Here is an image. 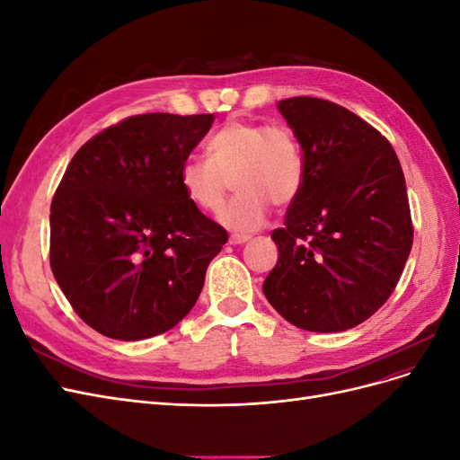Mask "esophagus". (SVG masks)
Returning a JSON list of instances; mask_svg holds the SVG:
<instances>
[{"mask_svg": "<svg viewBox=\"0 0 460 460\" xmlns=\"http://www.w3.org/2000/svg\"><path fill=\"white\" fill-rule=\"evenodd\" d=\"M249 240H252V238H249V235H243V234H232V235H230V243H232V245H243V243H247Z\"/></svg>", "mask_w": 460, "mask_h": 460, "instance_id": "esophagus-1", "label": "esophagus"}]
</instances>
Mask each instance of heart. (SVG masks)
I'll use <instances>...</instances> for the list:
<instances>
[{
    "label": "heart",
    "instance_id": "obj_1",
    "mask_svg": "<svg viewBox=\"0 0 460 460\" xmlns=\"http://www.w3.org/2000/svg\"><path fill=\"white\" fill-rule=\"evenodd\" d=\"M305 169L297 137L284 124L228 120L207 142L205 157L180 164L178 182L186 199L207 213L225 203L230 182L235 196L218 215L222 226L249 234L269 218L270 201L284 207L297 198Z\"/></svg>",
    "mask_w": 460,
    "mask_h": 460
}]
</instances>
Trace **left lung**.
<instances>
[{"label": "left lung", "mask_w": 460, "mask_h": 460, "mask_svg": "<svg viewBox=\"0 0 460 460\" xmlns=\"http://www.w3.org/2000/svg\"><path fill=\"white\" fill-rule=\"evenodd\" d=\"M303 149L305 178L262 294L288 323L343 332L392 296L412 247L405 176L385 137L349 109L318 97L278 102Z\"/></svg>", "instance_id": "obj_1"}]
</instances>
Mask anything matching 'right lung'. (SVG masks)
Masks as SVG:
<instances>
[{"label": "right lung", "mask_w": 460, "mask_h": 460, "mask_svg": "<svg viewBox=\"0 0 460 460\" xmlns=\"http://www.w3.org/2000/svg\"><path fill=\"white\" fill-rule=\"evenodd\" d=\"M213 115L147 113L93 136L68 163L49 215V262L95 332L137 341L196 305L226 230L193 207L178 171Z\"/></svg>", "instance_id": "add662e5"}]
</instances>
